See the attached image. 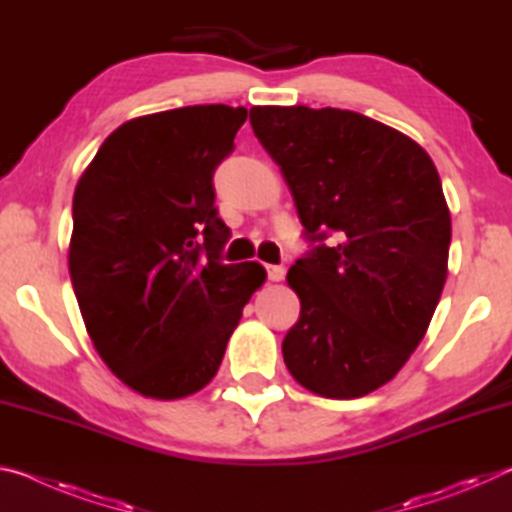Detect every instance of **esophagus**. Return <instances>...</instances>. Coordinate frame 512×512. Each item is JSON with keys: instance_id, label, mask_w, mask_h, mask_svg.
Segmentation results:
<instances>
[{"instance_id": "obj_1", "label": "esophagus", "mask_w": 512, "mask_h": 512, "mask_svg": "<svg viewBox=\"0 0 512 512\" xmlns=\"http://www.w3.org/2000/svg\"><path fill=\"white\" fill-rule=\"evenodd\" d=\"M266 273H268V280L271 282H282L284 280V266H277V264H268L266 266Z\"/></svg>"}]
</instances>
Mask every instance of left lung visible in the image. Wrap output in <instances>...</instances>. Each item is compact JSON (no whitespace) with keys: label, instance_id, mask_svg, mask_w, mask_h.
<instances>
[{"label":"left lung","instance_id":"obj_1","mask_svg":"<svg viewBox=\"0 0 512 512\" xmlns=\"http://www.w3.org/2000/svg\"><path fill=\"white\" fill-rule=\"evenodd\" d=\"M311 241L289 268L300 318L282 354L329 400L391 381L427 334L447 280L452 219L436 164L409 135L339 108L253 106Z\"/></svg>","mask_w":512,"mask_h":512}]
</instances>
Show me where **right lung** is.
<instances>
[{
	"instance_id": "add662e5",
	"label": "right lung",
	"mask_w": 512,
	"mask_h": 512,
	"mask_svg": "<svg viewBox=\"0 0 512 512\" xmlns=\"http://www.w3.org/2000/svg\"><path fill=\"white\" fill-rule=\"evenodd\" d=\"M246 117L223 103L135 117L76 183L67 262L83 323L112 375L144 397L210 384L266 280L257 262H219L230 228L212 176Z\"/></svg>"
}]
</instances>
